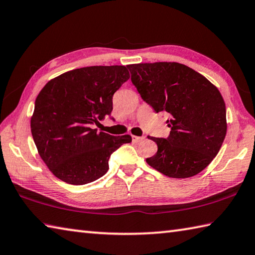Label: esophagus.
Returning a JSON list of instances; mask_svg holds the SVG:
<instances>
[{"mask_svg": "<svg viewBox=\"0 0 255 255\" xmlns=\"http://www.w3.org/2000/svg\"><path fill=\"white\" fill-rule=\"evenodd\" d=\"M144 138H145L144 136H135V135L132 136V140L134 143H141L144 141Z\"/></svg>", "mask_w": 255, "mask_h": 255, "instance_id": "obj_1", "label": "esophagus"}]
</instances>
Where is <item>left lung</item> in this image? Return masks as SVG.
I'll return each mask as SVG.
<instances>
[{
    "label": "left lung",
    "instance_id": "1",
    "mask_svg": "<svg viewBox=\"0 0 255 255\" xmlns=\"http://www.w3.org/2000/svg\"><path fill=\"white\" fill-rule=\"evenodd\" d=\"M128 69L141 98L156 113L170 115V135L151 137L157 152L146 158L147 164L174 179L199 174L217 156L227 134V110L217 86L176 62L129 64Z\"/></svg>",
    "mask_w": 255,
    "mask_h": 255
}]
</instances>
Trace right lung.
I'll list each match as a JSON object with an SVG mask.
<instances>
[{"label": "right lung", "instance_id": "obj_1", "mask_svg": "<svg viewBox=\"0 0 255 255\" xmlns=\"http://www.w3.org/2000/svg\"><path fill=\"white\" fill-rule=\"evenodd\" d=\"M129 79L124 65L88 66L50 80L35 100L33 140L57 179L83 185L109 170V158L128 134L113 136L93 128L113 110V94Z\"/></svg>", "mask_w": 255, "mask_h": 255}]
</instances>
